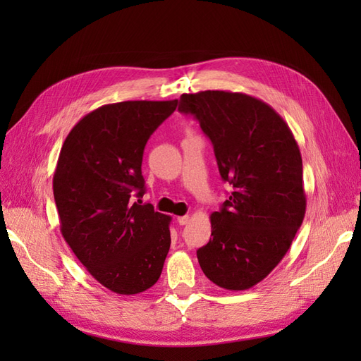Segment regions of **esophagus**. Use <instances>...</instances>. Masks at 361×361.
<instances>
[{"label": "esophagus", "mask_w": 361, "mask_h": 361, "mask_svg": "<svg viewBox=\"0 0 361 361\" xmlns=\"http://www.w3.org/2000/svg\"><path fill=\"white\" fill-rule=\"evenodd\" d=\"M188 221H190V216H188V215H183V216H178V223H179L180 226H185V224H188Z\"/></svg>", "instance_id": "1"}]
</instances>
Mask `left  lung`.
Returning <instances> with one entry per match:
<instances>
[{
    "mask_svg": "<svg viewBox=\"0 0 361 361\" xmlns=\"http://www.w3.org/2000/svg\"><path fill=\"white\" fill-rule=\"evenodd\" d=\"M179 111L199 120L221 179L233 187L211 214V239L197 250L200 268L223 289L253 288L285 257L304 220L300 147L274 108L245 93H183Z\"/></svg>",
    "mask_w": 361,
    "mask_h": 361,
    "instance_id": "8db88e82",
    "label": "left lung"
}]
</instances>
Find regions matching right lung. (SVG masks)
<instances>
[{
	"mask_svg": "<svg viewBox=\"0 0 361 361\" xmlns=\"http://www.w3.org/2000/svg\"><path fill=\"white\" fill-rule=\"evenodd\" d=\"M178 106L174 101H125L96 108L64 140L52 188L60 231L102 286L120 295L158 281L170 250L171 216L143 197L147 140Z\"/></svg>",
	"mask_w": 361,
	"mask_h": 361,
	"instance_id": "obj_1",
	"label": "right lung"
}]
</instances>
